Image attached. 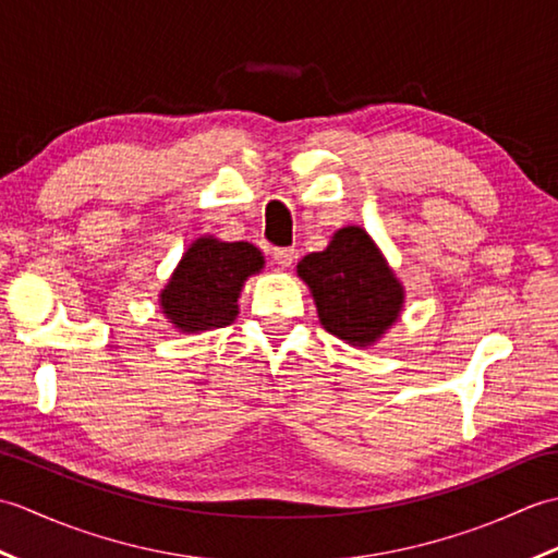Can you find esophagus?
<instances>
[{
  "label": "esophagus",
  "instance_id": "esophagus-1",
  "mask_svg": "<svg viewBox=\"0 0 558 558\" xmlns=\"http://www.w3.org/2000/svg\"><path fill=\"white\" fill-rule=\"evenodd\" d=\"M294 258H298V252H294L292 246L272 248V260H276L280 268H290L294 264Z\"/></svg>",
  "mask_w": 558,
  "mask_h": 558
}]
</instances>
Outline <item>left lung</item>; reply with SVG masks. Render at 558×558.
I'll return each mask as SVG.
<instances>
[{"mask_svg": "<svg viewBox=\"0 0 558 558\" xmlns=\"http://www.w3.org/2000/svg\"><path fill=\"white\" fill-rule=\"evenodd\" d=\"M298 276L312 290L318 322L350 345H374L405 304L396 272L360 225L338 230L324 252L306 254Z\"/></svg>", "mask_w": 558, "mask_h": 558, "instance_id": "1", "label": "left lung"}]
</instances>
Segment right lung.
<instances>
[{"label": "right lung", "mask_w": 558, "mask_h": 558, "mask_svg": "<svg viewBox=\"0 0 558 558\" xmlns=\"http://www.w3.org/2000/svg\"><path fill=\"white\" fill-rule=\"evenodd\" d=\"M260 268L264 256L254 244L198 236L160 292V310L182 333L230 326L246 278Z\"/></svg>", "instance_id": "right-lung-1"}]
</instances>
